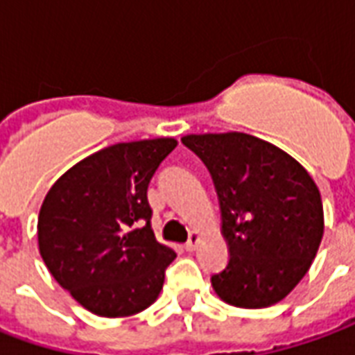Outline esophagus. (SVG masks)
Here are the masks:
<instances>
[{"instance_id":"1","label":"esophagus","mask_w":355,"mask_h":355,"mask_svg":"<svg viewBox=\"0 0 355 355\" xmlns=\"http://www.w3.org/2000/svg\"><path fill=\"white\" fill-rule=\"evenodd\" d=\"M198 243H199V235L198 233H191L190 239H188V243L184 244V248L188 252H193L196 250V246H198Z\"/></svg>"}]
</instances>
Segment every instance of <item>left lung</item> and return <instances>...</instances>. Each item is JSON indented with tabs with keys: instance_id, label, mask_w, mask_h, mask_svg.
<instances>
[{
	"instance_id": "left-lung-1",
	"label": "left lung",
	"mask_w": 355,
	"mask_h": 355,
	"mask_svg": "<svg viewBox=\"0 0 355 355\" xmlns=\"http://www.w3.org/2000/svg\"><path fill=\"white\" fill-rule=\"evenodd\" d=\"M216 188L225 269L212 275L218 297L241 309L282 301L311 269L324 235V205L297 159L248 133L186 135Z\"/></svg>"
}]
</instances>
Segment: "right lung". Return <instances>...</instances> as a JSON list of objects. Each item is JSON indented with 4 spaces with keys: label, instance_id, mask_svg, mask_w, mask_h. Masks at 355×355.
Returning <instances> with one entry per match:
<instances>
[{
    "label": "right lung",
    "instance_id": "right-lung-1",
    "mask_svg": "<svg viewBox=\"0 0 355 355\" xmlns=\"http://www.w3.org/2000/svg\"><path fill=\"white\" fill-rule=\"evenodd\" d=\"M175 146L171 137L107 146L65 171L41 205L44 265L97 316L137 314L164 288L165 269L177 254L154 237L146 190Z\"/></svg>",
    "mask_w": 355,
    "mask_h": 355
}]
</instances>
